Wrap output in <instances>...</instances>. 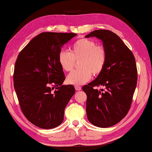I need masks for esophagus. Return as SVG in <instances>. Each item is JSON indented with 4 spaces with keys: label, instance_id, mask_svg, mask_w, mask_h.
Returning a JSON list of instances; mask_svg holds the SVG:
<instances>
[{
    "label": "esophagus",
    "instance_id": "34e87169",
    "mask_svg": "<svg viewBox=\"0 0 152 152\" xmlns=\"http://www.w3.org/2000/svg\"><path fill=\"white\" fill-rule=\"evenodd\" d=\"M75 88L76 91H80V90H81V87H80V86H79V85H75Z\"/></svg>",
    "mask_w": 152,
    "mask_h": 152
}]
</instances>
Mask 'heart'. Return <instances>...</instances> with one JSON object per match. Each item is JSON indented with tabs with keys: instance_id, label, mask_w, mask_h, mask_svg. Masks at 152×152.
Masks as SVG:
<instances>
[{
	"instance_id": "heart-1",
	"label": "heart",
	"mask_w": 152,
	"mask_h": 152,
	"mask_svg": "<svg viewBox=\"0 0 152 152\" xmlns=\"http://www.w3.org/2000/svg\"><path fill=\"white\" fill-rule=\"evenodd\" d=\"M107 53L103 46L88 39H80L71 46V52L61 50L58 54V62L65 72L73 69L75 61H79L80 69L69 73L68 83L75 85L85 84L92 75L97 76L103 71L106 63Z\"/></svg>"
}]
</instances>
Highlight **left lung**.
I'll use <instances>...</instances> for the list:
<instances>
[{
  "label": "left lung",
  "instance_id": "left-lung-1",
  "mask_svg": "<svg viewBox=\"0 0 152 152\" xmlns=\"http://www.w3.org/2000/svg\"><path fill=\"white\" fill-rule=\"evenodd\" d=\"M96 37L107 53L104 69L83 87L86 96V111L90 123L106 128L115 125L127 114L137 83V69L132 52L119 36L109 30L99 29L85 37ZM105 89L98 91L95 86Z\"/></svg>",
  "mask_w": 152,
  "mask_h": 152
}]
</instances>
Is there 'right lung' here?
<instances>
[{
	"label": "right lung",
	"instance_id": "1",
	"mask_svg": "<svg viewBox=\"0 0 152 152\" xmlns=\"http://www.w3.org/2000/svg\"><path fill=\"white\" fill-rule=\"evenodd\" d=\"M77 34L41 33L23 48L15 61L14 86L24 115L33 125L54 129L63 122L64 110L75 90L62 85L58 62L61 47Z\"/></svg>",
	"mask_w": 152,
	"mask_h": 152
}]
</instances>
